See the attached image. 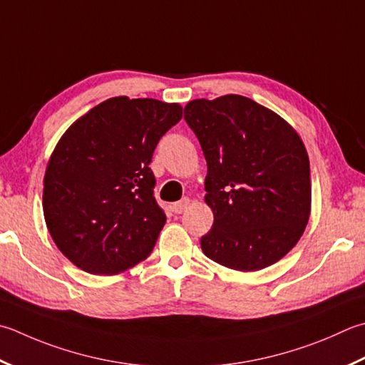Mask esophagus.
<instances>
[{"label":"esophagus","instance_id":"1","mask_svg":"<svg viewBox=\"0 0 365 365\" xmlns=\"http://www.w3.org/2000/svg\"><path fill=\"white\" fill-rule=\"evenodd\" d=\"M188 205H190V199H188V197H183L180 202H175V204L173 205V212L177 213V215H178V213H183L185 210H187Z\"/></svg>","mask_w":365,"mask_h":365}]
</instances>
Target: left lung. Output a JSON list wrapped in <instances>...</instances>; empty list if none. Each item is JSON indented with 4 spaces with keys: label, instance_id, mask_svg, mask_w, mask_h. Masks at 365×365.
I'll return each instance as SVG.
<instances>
[{
    "label": "left lung",
    "instance_id": "8db88e82",
    "mask_svg": "<svg viewBox=\"0 0 365 365\" xmlns=\"http://www.w3.org/2000/svg\"><path fill=\"white\" fill-rule=\"evenodd\" d=\"M185 120L207 161L204 201L213 226L207 258L239 272L280 261L302 237L312 210L310 161L287 120L253 99H192Z\"/></svg>",
    "mask_w": 365,
    "mask_h": 365
}]
</instances>
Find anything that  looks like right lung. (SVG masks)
<instances>
[{
    "label": "right lung",
    "instance_id": "add662e5",
    "mask_svg": "<svg viewBox=\"0 0 365 365\" xmlns=\"http://www.w3.org/2000/svg\"><path fill=\"white\" fill-rule=\"evenodd\" d=\"M182 110L178 103L115 96L64 131L46 168L42 209L55 245L74 266L117 275L152 253L166 215L148 164Z\"/></svg>",
    "mask_w": 365,
    "mask_h": 365
}]
</instances>
